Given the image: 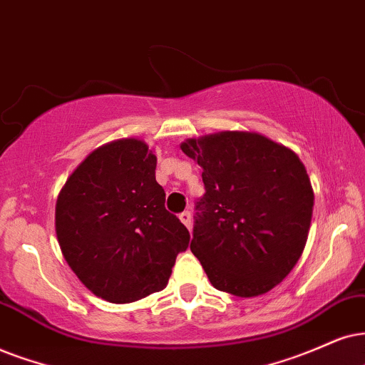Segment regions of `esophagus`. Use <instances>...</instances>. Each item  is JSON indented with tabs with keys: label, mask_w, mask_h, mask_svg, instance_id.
<instances>
[{
	"label": "esophagus",
	"mask_w": 365,
	"mask_h": 365,
	"mask_svg": "<svg viewBox=\"0 0 365 365\" xmlns=\"http://www.w3.org/2000/svg\"><path fill=\"white\" fill-rule=\"evenodd\" d=\"M180 220H182V224L185 225L187 229H190V225H192V215H190V212H182V214H180Z\"/></svg>",
	"instance_id": "obj_1"
}]
</instances>
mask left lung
<instances>
[{"label":"left lung","instance_id":"8db88e82","mask_svg":"<svg viewBox=\"0 0 365 365\" xmlns=\"http://www.w3.org/2000/svg\"><path fill=\"white\" fill-rule=\"evenodd\" d=\"M180 148L204 170L190 249L212 286L241 298L273 289L308 239L315 195L305 165L255 131L188 138Z\"/></svg>","mask_w":365,"mask_h":365}]
</instances>
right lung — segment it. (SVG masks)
Wrapping results in <instances>:
<instances>
[{
  "instance_id": "right-lung-1",
  "label": "right lung",
  "mask_w": 365,
  "mask_h": 365,
  "mask_svg": "<svg viewBox=\"0 0 365 365\" xmlns=\"http://www.w3.org/2000/svg\"><path fill=\"white\" fill-rule=\"evenodd\" d=\"M156 156L140 138L106 143L86 156L55 204L67 264L96 297L133 303L168 284L190 234L165 209Z\"/></svg>"
}]
</instances>
